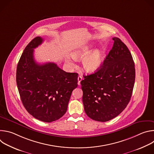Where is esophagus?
<instances>
[{"label": "esophagus", "instance_id": "34e87169", "mask_svg": "<svg viewBox=\"0 0 154 154\" xmlns=\"http://www.w3.org/2000/svg\"><path fill=\"white\" fill-rule=\"evenodd\" d=\"M82 79H83V78L81 76L78 77V85H80V82L82 80Z\"/></svg>", "mask_w": 154, "mask_h": 154}]
</instances>
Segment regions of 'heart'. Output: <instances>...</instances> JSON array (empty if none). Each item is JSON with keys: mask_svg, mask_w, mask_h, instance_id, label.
<instances>
[{"mask_svg": "<svg viewBox=\"0 0 154 154\" xmlns=\"http://www.w3.org/2000/svg\"><path fill=\"white\" fill-rule=\"evenodd\" d=\"M90 51L88 48L81 49L76 50L72 53V57L75 59L83 58L82 66L83 68L88 72H94L98 70L103 61V57L102 52L99 50H96L93 51L91 54ZM68 63L69 65L73 66V62L68 60Z\"/></svg>", "mask_w": 154, "mask_h": 154, "instance_id": "heart-1", "label": "heart"}]
</instances>
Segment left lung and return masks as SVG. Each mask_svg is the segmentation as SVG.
I'll return each instance as SVG.
<instances>
[{"mask_svg":"<svg viewBox=\"0 0 154 154\" xmlns=\"http://www.w3.org/2000/svg\"><path fill=\"white\" fill-rule=\"evenodd\" d=\"M100 68L80 82L84 109L91 119L106 122L118 116L128 105L135 80L134 61L118 38Z\"/></svg>","mask_w":154,"mask_h":154,"instance_id":"1","label":"left lung"}]
</instances>
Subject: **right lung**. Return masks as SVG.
Instances as JSON below:
<instances>
[{
	"mask_svg": "<svg viewBox=\"0 0 154 154\" xmlns=\"http://www.w3.org/2000/svg\"><path fill=\"white\" fill-rule=\"evenodd\" d=\"M42 41L37 36L25 48L17 66L16 83L29 113L39 121L51 122L66 112L72 92L78 85V74L65 72L54 63H37L34 49Z\"/></svg>",
	"mask_w": 154,
	"mask_h": 154,
	"instance_id": "add662e5",
	"label": "right lung"
}]
</instances>
